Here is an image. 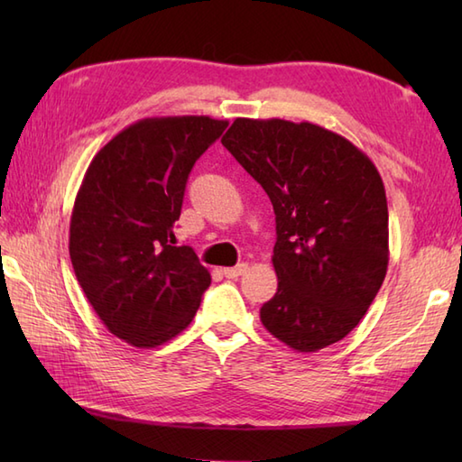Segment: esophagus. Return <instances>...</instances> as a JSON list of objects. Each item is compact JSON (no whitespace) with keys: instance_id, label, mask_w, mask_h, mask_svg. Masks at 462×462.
I'll use <instances>...</instances> for the list:
<instances>
[{"instance_id":"esophagus-1","label":"esophagus","mask_w":462,"mask_h":462,"mask_svg":"<svg viewBox=\"0 0 462 462\" xmlns=\"http://www.w3.org/2000/svg\"><path fill=\"white\" fill-rule=\"evenodd\" d=\"M222 272H224V276L228 278V280H236V278L244 276V273L248 272V263H238V266H234V268H224Z\"/></svg>"}]
</instances>
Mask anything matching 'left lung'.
<instances>
[{"instance_id":"8db88e82","label":"left lung","mask_w":462,"mask_h":462,"mask_svg":"<svg viewBox=\"0 0 462 462\" xmlns=\"http://www.w3.org/2000/svg\"><path fill=\"white\" fill-rule=\"evenodd\" d=\"M222 144L270 196L278 291L260 310L273 337L319 351L375 300L389 263V212L375 164L313 123L236 119Z\"/></svg>"}]
</instances>
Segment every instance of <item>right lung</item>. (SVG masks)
<instances>
[{"mask_svg": "<svg viewBox=\"0 0 462 462\" xmlns=\"http://www.w3.org/2000/svg\"><path fill=\"white\" fill-rule=\"evenodd\" d=\"M228 121L154 116L126 126L95 154L77 192L69 256L77 282L113 336L156 347L189 328L210 272L172 246L194 162Z\"/></svg>", "mask_w": 462, "mask_h": 462, "instance_id": "obj_1", "label": "right lung"}]
</instances>
